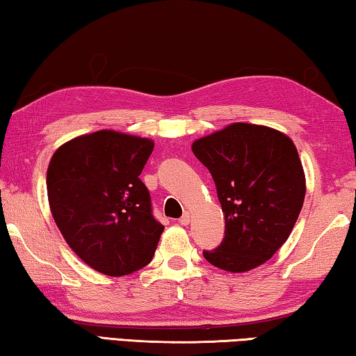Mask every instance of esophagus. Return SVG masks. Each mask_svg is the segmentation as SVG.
<instances>
[{"label": "esophagus", "mask_w": 356, "mask_h": 356, "mask_svg": "<svg viewBox=\"0 0 356 356\" xmlns=\"http://www.w3.org/2000/svg\"><path fill=\"white\" fill-rule=\"evenodd\" d=\"M190 221H191V215H190V213H188V211H186V213H184V216L179 219V222H180V224H182V225H188V224H190Z\"/></svg>", "instance_id": "34e87169"}]
</instances>
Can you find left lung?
Returning <instances> with one entry per match:
<instances>
[{"label":"left lung","mask_w":356,"mask_h":356,"mask_svg":"<svg viewBox=\"0 0 356 356\" xmlns=\"http://www.w3.org/2000/svg\"><path fill=\"white\" fill-rule=\"evenodd\" d=\"M193 154L209 168L225 232L205 260L229 273L266 263L288 240L305 199V172L288 135L273 127L234 122L196 140Z\"/></svg>","instance_id":"8db88e82"}]
</instances>
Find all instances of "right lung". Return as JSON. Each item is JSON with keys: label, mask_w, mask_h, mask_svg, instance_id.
<instances>
[{"label": "right lung", "mask_w": 356, "mask_h": 356, "mask_svg": "<svg viewBox=\"0 0 356 356\" xmlns=\"http://www.w3.org/2000/svg\"><path fill=\"white\" fill-rule=\"evenodd\" d=\"M152 149L149 138L102 129L67 141L51 157V215L74 254L101 274H132L157 249L165 227L138 177Z\"/></svg>", "instance_id": "obj_1"}]
</instances>
